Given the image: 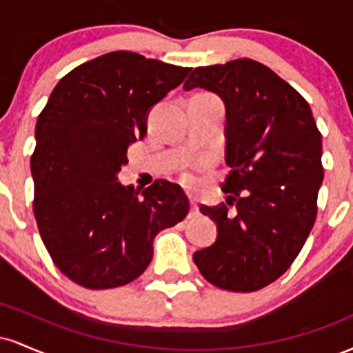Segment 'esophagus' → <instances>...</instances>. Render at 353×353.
Instances as JSON below:
<instances>
[{
	"label": "esophagus",
	"mask_w": 353,
	"mask_h": 353,
	"mask_svg": "<svg viewBox=\"0 0 353 353\" xmlns=\"http://www.w3.org/2000/svg\"><path fill=\"white\" fill-rule=\"evenodd\" d=\"M199 216V205H197V202L194 199H190V212H189V217H197Z\"/></svg>",
	"instance_id": "obj_1"
}]
</instances>
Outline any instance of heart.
I'll return each mask as SVG.
<instances>
[{"instance_id": "obj_1", "label": "heart", "mask_w": 353, "mask_h": 353, "mask_svg": "<svg viewBox=\"0 0 353 353\" xmlns=\"http://www.w3.org/2000/svg\"><path fill=\"white\" fill-rule=\"evenodd\" d=\"M184 179H185V182H194V176L190 172H188V174H185Z\"/></svg>"}]
</instances>
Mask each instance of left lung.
Returning a JSON list of instances; mask_svg holds the SVG:
<instances>
[{
  "instance_id": "8db88e82",
  "label": "left lung",
  "mask_w": 353,
  "mask_h": 353,
  "mask_svg": "<svg viewBox=\"0 0 353 353\" xmlns=\"http://www.w3.org/2000/svg\"><path fill=\"white\" fill-rule=\"evenodd\" d=\"M225 104L222 204L201 205L217 239L194 262L205 281L230 292H254L277 281L305 244L323 181L322 134L305 99L259 61L201 66L184 83Z\"/></svg>"
}]
</instances>
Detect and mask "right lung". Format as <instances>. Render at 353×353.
<instances>
[{"label": "right lung", "instance_id": "right-lung-1", "mask_svg": "<svg viewBox=\"0 0 353 353\" xmlns=\"http://www.w3.org/2000/svg\"><path fill=\"white\" fill-rule=\"evenodd\" d=\"M190 68L112 51L68 72L36 123L33 212L52 262L78 285L114 289L152 259L154 237L188 216L181 185L121 184L128 148L148 132L154 104Z\"/></svg>", "mask_w": 353, "mask_h": 353}]
</instances>
